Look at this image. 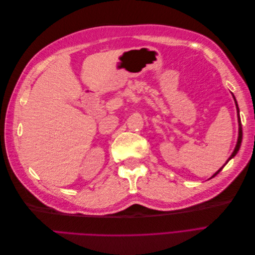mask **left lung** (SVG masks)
Wrapping results in <instances>:
<instances>
[{"instance_id": "obj_1", "label": "left lung", "mask_w": 255, "mask_h": 255, "mask_svg": "<svg viewBox=\"0 0 255 255\" xmlns=\"http://www.w3.org/2000/svg\"><path fill=\"white\" fill-rule=\"evenodd\" d=\"M233 98H234V101H235V104H236V110H237V117H238V139H237V143H236V146H235V149H234V151H233V153H232V155H231L230 157H229V159H228V161L231 159V158H233L236 154H237V152H238V150H239V148H241V144H242V139H243V129H242V121H241V117H239V109H238V105H237V102H236V99H235V97H234V95H233ZM228 161L227 163L223 165L219 170L216 172L212 177H214V176H216L217 175L221 170H222V168L225 167L227 164H228ZM211 177V179H212Z\"/></svg>"}]
</instances>
